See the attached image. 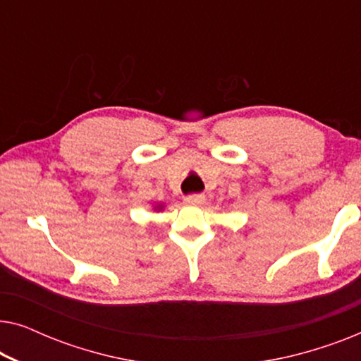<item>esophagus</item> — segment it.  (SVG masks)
Returning a JSON list of instances; mask_svg holds the SVG:
<instances>
[{
  "label": "esophagus",
  "instance_id": "esophagus-1",
  "mask_svg": "<svg viewBox=\"0 0 361 361\" xmlns=\"http://www.w3.org/2000/svg\"><path fill=\"white\" fill-rule=\"evenodd\" d=\"M184 202L187 205H202V204H205V195H202V194L187 195V197H184Z\"/></svg>",
  "mask_w": 361,
  "mask_h": 361
}]
</instances>
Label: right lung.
<instances>
[{"label":"right lung","mask_w":361,"mask_h":361,"mask_svg":"<svg viewBox=\"0 0 361 361\" xmlns=\"http://www.w3.org/2000/svg\"><path fill=\"white\" fill-rule=\"evenodd\" d=\"M162 209H164V205H162V204H156L154 205V210H162Z\"/></svg>","instance_id":"right-lung-1"}]
</instances>
